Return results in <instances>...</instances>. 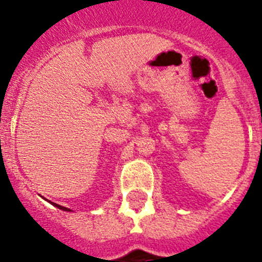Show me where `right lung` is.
Listing matches in <instances>:
<instances>
[{
  "label": "right lung",
  "mask_w": 262,
  "mask_h": 262,
  "mask_svg": "<svg viewBox=\"0 0 262 262\" xmlns=\"http://www.w3.org/2000/svg\"><path fill=\"white\" fill-rule=\"evenodd\" d=\"M54 204V203H53ZM55 207L57 208H59V209H62V211H71V209H68V208H65V207H61V205H58V204H54Z\"/></svg>",
  "instance_id": "add662e5"
}]
</instances>
